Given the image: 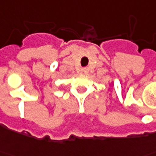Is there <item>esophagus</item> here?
<instances>
[{
    "instance_id": "1",
    "label": "esophagus",
    "mask_w": 156,
    "mask_h": 156,
    "mask_svg": "<svg viewBox=\"0 0 156 156\" xmlns=\"http://www.w3.org/2000/svg\"><path fill=\"white\" fill-rule=\"evenodd\" d=\"M86 73H87V69H81V73H82V74H85Z\"/></svg>"
}]
</instances>
